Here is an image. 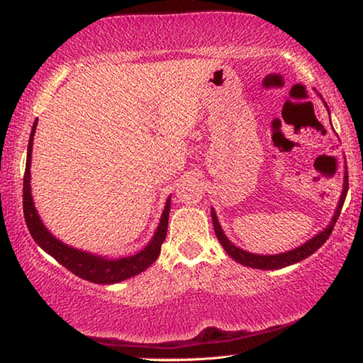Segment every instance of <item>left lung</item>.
Wrapping results in <instances>:
<instances>
[{
  "instance_id": "left-lung-1",
  "label": "left lung",
  "mask_w": 363,
  "mask_h": 363,
  "mask_svg": "<svg viewBox=\"0 0 363 363\" xmlns=\"http://www.w3.org/2000/svg\"><path fill=\"white\" fill-rule=\"evenodd\" d=\"M324 104L327 106L325 101H324ZM327 111H328V108H327ZM346 194H347V176H345V182H342V192H341L338 206H337V209H335L330 223H328L324 230H320L318 235H314L311 240L303 242L301 246L291 249V250H286V252H281V254H273V255L252 254V252H247V250L241 249L238 246H235L233 242L227 238V235L223 233L219 219H217V216H216L214 208H211V217H213V225H214V232H216L217 240L220 241L222 247L225 249V252L232 257L233 260H236L245 267L257 268V269H279V268H286L289 265H294V263H296V262L305 260L306 257L314 254L315 250L324 245V242L328 240V236H330L335 223H337V220H338L341 208L346 200Z\"/></svg>"
}]
</instances>
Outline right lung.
<instances>
[{"instance_id": "right-lung-1", "label": "right lung", "mask_w": 363, "mask_h": 363, "mask_svg": "<svg viewBox=\"0 0 363 363\" xmlns=\"http://www.w3.org/2000/svg\"><path fill=\"white\" fill-rule=\"evenodd\" d=\"M38 118L33 123L30 141H28V150H26V167H25V176H23V216L26 227H28L33 240L36 245L41 247L44 252H48L50 257L62 263L65 268H68L71 273H74L79 278L85 281L95 282V284H116V282L125 281L133 276L140 274L144 269H147L152 263L157 260L160 254V247L163 245L164 238H167L168 230V217H169V208H171V196H168L167 204H164L163 213L160 217L159 225L152 238L144 246L140 252L128 257H118V259H109L106 255H98L87 252V250L71 247L65 245L63 241L55 238L48 227L44 225L41 217H39L38 211L35 208V201H33L31 195V152H33V138L36 133Z\"/></svg>"}]
</instances>
